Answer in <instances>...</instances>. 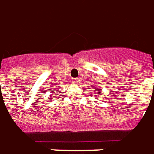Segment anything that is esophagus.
I'll return each mask as SVG.
<instances>
[{
    "mask_svg": "<svg viewBox=\"0 0 154 154\" xmlns=\"http://www.w3.org/2000/svg\"><path fill=\"white\" fill-rule=\"evenodd\" d=\"M72 82H74V83H77L78 82V79L77 78H73L72 79Z\"/></svg>",
    "mask_w": 154,
    "mask_h": 154,
    "instance_id": "1",
    "label": "esophagus"
}]
</instances>
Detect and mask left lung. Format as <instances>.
I'll return each instance as SVG.
<instances>
[{
  "mask_svg": "<svg viewBox=\"0 0 154 154\" xmlns=\"http://www.w3.org/2000/svg\"><path fill=\"white\" fill-rule=\"evenodd\" d=\"M98 93H100V92H98Z\"/></svg>",
  "mask_w": 154,
  "mask_h": 154,
  "instance_id": "1",
  "label": "left lung"
}]
</instances>
